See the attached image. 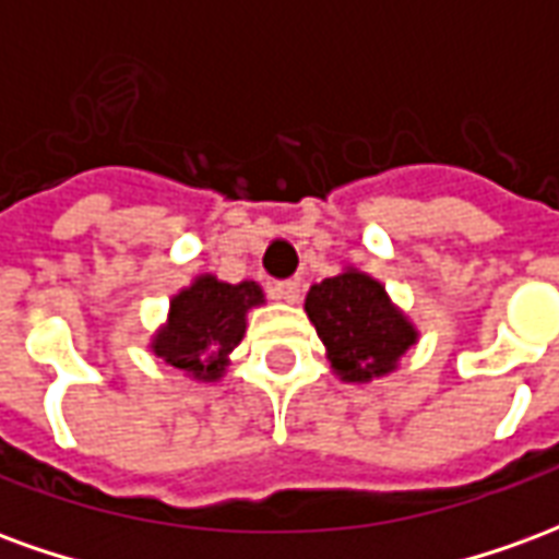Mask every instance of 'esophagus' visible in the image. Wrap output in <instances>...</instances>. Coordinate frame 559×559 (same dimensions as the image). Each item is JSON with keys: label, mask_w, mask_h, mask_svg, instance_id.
Listing matches in <instances>:
<instances>
[{"label": "esophagus", "mask_w": 559, "mask_h": 559, "mask_svg": "<svg viewBox=\"0 0 559 559\" xmlns=\"http://www.w3.org/2000/svg\"><path fill=\"white\" fill-rule=\"evenodd\" d=\"M269 296L278 302H299V281H272Z\"/></svg>", "instance_id": "1"}]
</instances>
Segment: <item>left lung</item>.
Returning a JSON list of instances; mask_svg holds the SVG:
<instances>
[{"label":"left lung","mask_w":559,"mask_h":559,"mask_svg":"<svg viewBox=\"0 0 559 559\" xmlns=\"http://www.w3.org/2000/svg\"><path fill=\"white\" fill-rule=\"evenodd\" d=\"M305 311L326 344L335 374L347 383H368L395 371L401 356L416 344V329L389 302L383 284L356 269L314 284Z\"/></svg>","instance_id":"8db88e82"}]
</instances>
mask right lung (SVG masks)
Masks as SVG:
<instances>
[{
	"label": "right lung",
	"mask_w": 559,
	"mask_h": 559,
	"mask_svg": "<svg viewBox=\"0 0 559 559\" xmlns=\"http://www.w3.org/2000/svg\"><path fill=\"white\" fill-rule=\"evenodd\" d=\"M260 302L263 290L254 281L224 284L203 275L173 296L170 320L155 335L152 350L197 380H218L227 368V356L242 341L248 308Z\"/></svg>",
	"instance_id": "right-lung-1"
}]
</instances>
